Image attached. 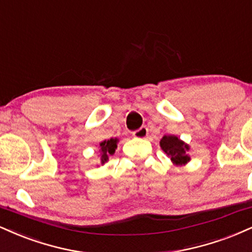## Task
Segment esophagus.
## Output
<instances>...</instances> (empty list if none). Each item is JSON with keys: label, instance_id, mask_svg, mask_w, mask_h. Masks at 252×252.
<instances>
[{"label": "esophagus", "instance_id": "esophagus-1", "mask_svg": "<svg viewBox=\"0 0 252 252\" xmlns=\"http://www.w3.org/2000/svg\"><path fill=\"white\" fill-rule=\"evenodd\" d=\"M148 134H149V130H148L147 126H141V128L132 132V136L136 138H145Z\"/></svg>", "mask_w": 252, "mask_h": 252}]
</instances>
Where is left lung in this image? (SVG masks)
I'll return each instance as SVG.
<instances>
[{
  "mask_svg": "<svg viewBox=\"0 0 252 252\" xmlns=\"http://www.w3.org/2000/svg\"><path fill=\"white\" fill-rule=\"evenodd\" d=\"M159 144L166 155L170 157L172 162L176 163V164H186L187 162L190 160V157L186 153L187 150H189V145L182 142L176 136L165 135L164 137L160 139Z\"/></svg>",
  "mask_w": 252,
  "mask_h": 252,
  "instance_id": "8db88e82",
  "label": "left lung"
}]
</instances>
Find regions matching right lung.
<instances>
[{
    "mask_svg": "<svg viewBox=\"0 0 252 252\" xmlns=\"http://www.w3.org/2000/svg\"><path fill=\"white\" fill-rule=\"evenodd\" d=\"M117 148V138H110L108 141H104L101 143V151H102V163L107 162L108 156L113 155L115 153V149Z\"/></svg>",
    "mask_w": 252,
    "mask_h": 252,
    "instance_id": "1",
    "label": "right lung"
}]
</instances>
